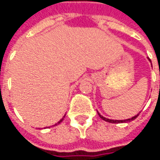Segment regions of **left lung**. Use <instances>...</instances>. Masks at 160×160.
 I'll return each mask as SVG.
<instances>
[{"label": "left lung", "mask_w": 160, "mask_h": 160, "mask_svg": "<svg viewBox=\"0 0 160 160\" xmlns=\"http://www.w3.org/2000/svg\"><path fill=\"white\" fill-rule=\"evenodd\" d=\"M98 114H99V116L103 120V121H106V122H108V123H114V124H118V123H126V122H130V121H132V120H134L137 116H138V114L137 115H135V116H133L132 118H131V119H127V120H111V119H108V118H104L103 116H102L99 112H98Z\"/></svg>", "instance_id": "left-lung-1"}]
</instances>
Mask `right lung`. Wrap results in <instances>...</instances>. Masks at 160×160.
I'll return each mask as SVG.
<instances>
[{
  "instance_id": "add662e5",
  "label": "right lung",
  "mask_w": 160,
  "mask_h": 160,
  "mask_svg": "<svg viewBox=\"0 0 160 160\" xmlns=\"http://www.w3.org/2000/svg\"><path fill=\"white\" fill-rule=\"evenodd\" d=\"M62 120H63V118H62V119H61V120H60V121H59V122H58V124H59V123H60V122H61V121H62ZM56 125H57V124H56Z\"/></svg>"
}]
</instances>
